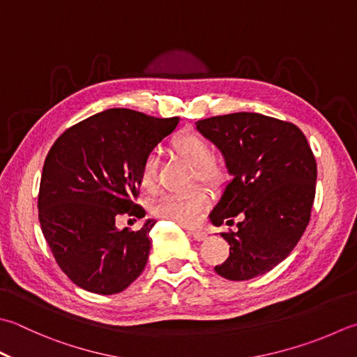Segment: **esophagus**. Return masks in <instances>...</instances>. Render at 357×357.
Returning a JSON list of instances; mask_svg holds the SVG:
<instances>
[{"instance_id": "34e87169", "label": "esophagus", "mask_w": 357, "mask_h": 357, "mask_svg": "<svg viewBox=\"0 0 357 357\" xmlns=\"http://www.w3.org/2000/svg\"><path fill=\"white\" fill-rule=\"evenodd\" d=\"M188 234H190L197 241H204L207 238V234L204 230H197V229H188Z\"/></svg>"}]
</instances>
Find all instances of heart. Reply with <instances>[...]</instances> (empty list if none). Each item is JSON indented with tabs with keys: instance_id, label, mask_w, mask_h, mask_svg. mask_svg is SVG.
<instances>
[{
	"instance_id": "b5f03b06",
	"label": "heart",
	"mask_w": 357,
	"mask_h": 357,
	"mask_svg": "<svg viewBox=\"0 0 357 357\" xmlns=\"http://www.w3.org/2000/svg\"><path fill=\"white\" fill-rule=\"evenodd\" d=\"M172 149L179 159L195 169L199 183L218 188L226 181L225 167L218 160L212 159V149L206 139L195 132H185L173 139ZM156 167L158 160L155 155H149L144 159L139 170V184L145 192L156 190ZM208 206H211V199L207 193L204 190H195L190 193L165 195L155 202L153 213L158 218L169 220L181 226H193L201 220Z\"/></svg>"
}]
</instances>
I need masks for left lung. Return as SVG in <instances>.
<instances>
[{
    "mask_svg": "<svg viewBox=\"0 0 357 357\" xmlns=\"http://www.w3.org/2000/svg\"><path fill=\"white\" fill-rule=\"evenodd\" d=\"M197 130L220 150L232 176L208 218L213 226L240 218L236 232H221L230 254L215 272L232 282L266 274L310 222L317 179L311 146L296 125L258 113L208 117Z\"/></svg>",
    "mask_w": 357,
    "mask_h": 357,
    "instance_id": "obj_1",
    "label": "left lung"
}]
</instances>
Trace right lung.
<instances>
[{
  "mask_svg": "<svg viewBox=\"0 0 357 357\" xmlns=\"http://www.w3.org/2000/svg\"><path fill=\"white\" fill-rule=\"evenodd\" d=\"M178 123L179 117L158 119L113 108L68 128L49 150L38 220L55 261L79 288L111 296L142 274L156 221L145 220L131 232L117 229L116 220L145 216L132 202L141 185L139 170Z\"/></svg>",
  "mask_w": 357,
  "mask_h": 357,
  "instance_id": "add662e5",
  "label": "right lung"
}]
</instances>
